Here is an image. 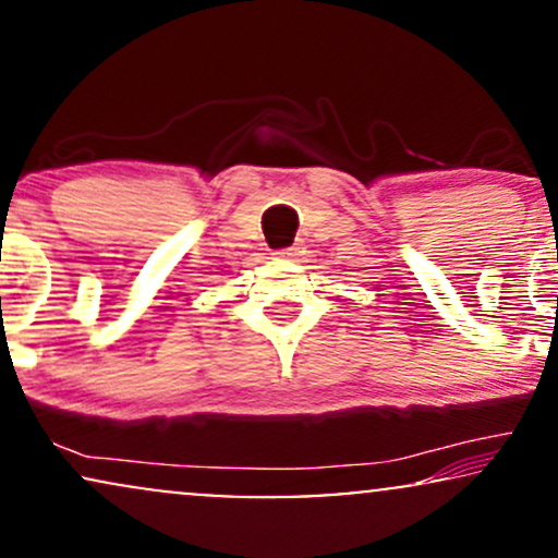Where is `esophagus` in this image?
I'll return each instance as SVG.
<instances>
[{
	"mask_svg": "<svg viewBox=\"0 0 558 558\" xmlns=\"http://www.w3.org/2000/svg\"><path fill=\"white\" fill-rule=\"evenodd\" d=\"M304 254H306L304 243H293V246H288V248H283V252H278V257H283L288 262H299L301 257H304Z\"/></svg>",
	"mask_w": 558,
	"mask_h": 558,
	"instance_id": "obj_1",
	"label": "esophagus"
}]
</instances>
